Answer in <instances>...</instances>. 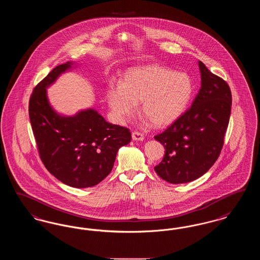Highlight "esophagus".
Masks as SVG:
<instances>
[{"label":"esophagus","mask_w":260,"mask_h":260,"mask_svg":"<svg viewBox=\"0 0 260 260\" xmlns=\"http://www.w3.org/2000/svg\"><path fill=\"white\" fill-rule=\"evenodd\" d=\"M132 136H133L134 140H137V141H142L144 139V136L141 133H138V132H134L132 134Z\"/></svg>","instance_id":"34e87169"}]
</instances>
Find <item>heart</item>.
Here are the masks:
<instances>
[{"label":"heart","mask_w":260,"mask_h":260,"mask_svg":"<svg viewBox=\"0 0 260 260\" xmlns=\"http://www.w3.org/2000/svg\"><path fill=\"white\" fill-rule=\"evenodd\" d=\"M195 85L184 72L147 64L128 69L123 82H112L106 99L113 118L123 123L140 109L155 126L172 124L185 111L193 99Z\"/></svg>","instance_id":"1"}]
</instances>
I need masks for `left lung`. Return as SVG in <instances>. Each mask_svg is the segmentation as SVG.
Instances as JSON below:
<instances>
[{
	"label": "left lung",
	"mask_w": 260,
	"mask_h": 260,
	"mask_svg": "<svg viewBox=\"0 0 260 260\" xmlns=\"http://www.w3.org/2000/svg\"><path fill=\"white\" fill-rule=\"evenodd\" d=\"M201 88L192 106L164 133L155 136L166 149L154 170L173 183L193 181L217 160L229 124L232 95L227 83L199 61Z\"/></svg>",
	"instance_id": "obj_1"
}]
</instances>
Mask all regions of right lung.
Instances as JSON below:
<instances>
[{
	"label": "right lung",
	"instance_id": "add662e5",
	"mask_svg": "<svg viewBox=\"0 0 260 260\" xmlns=\"http://www.w3.org/2000/svg\"><path fill=\"white\" fill-rule=\"evenodd\" d=\"M73 64L56 66L35 87L29 118L47 170L66 185L87 188L111 173L118 150L131 142L132 135L128 128L106 122L92 108L63 116L51 107L47 88Z\"/></svg>",
	"mask_w": 260,
	"mask_h": 260
}]
</instances>
